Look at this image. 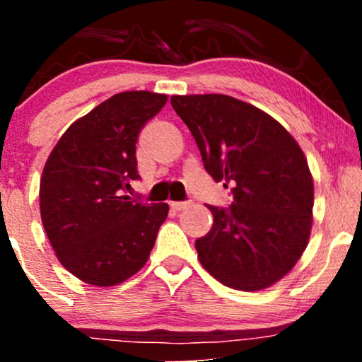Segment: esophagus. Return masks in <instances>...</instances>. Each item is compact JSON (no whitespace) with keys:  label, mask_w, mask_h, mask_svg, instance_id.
Here are the masks:
<instances>
[{"label":"esophagus","mask_w":362,"mask_h":362,"mask_svg":"<svg viewBox=\"0 0 362 362\" xmlns=\"http://www.w3.org/2000/svg\"><path fill=\"white\" fill-rule=\"evenodd\" d=\"M170 206H172L175 211H182V209H185V207H189L190 202L189 201H178V202H172Z\"/></svg>","instance_id":"1"}]
</instances>
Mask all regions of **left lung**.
<instances>
[{
    "label": "left lung",
    "mask_w": 362,
    "mask_h": 362,
    "mask_svg": "<svg viewBox=\"0 0 362 362\" xmlns=\"http://www.w3.org/2000/svg\"><path fill=\"white\" fill-rule=\"evenodd\" d=\"M173 110L192 132L206 172L231 185L195 250L214 279L259 291L284 277L306 248L313 211L308 161L271 115L228 95H175Z\"/></svg>",
    "instance_id": "8db88e82"
}]
</instances>
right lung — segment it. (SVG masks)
<instances>
[{"label": "right lung", "mask_w": 362, "mask_h": 362, "mask_svg": "<svg viewBox=\"0 0 362 362\" xmlns=\"http://www.w3.org/2000/svg\"><path fill=\"white\" fill-rule=\"evenodd\" d=\"M167 95L124 91L68 127L40 180V216L57 259L78 279L115 286L146 264L168 204L126 195L139 180L136 141Z\"/></svg>", "instance_id": "add662e5"}]
</instances>
